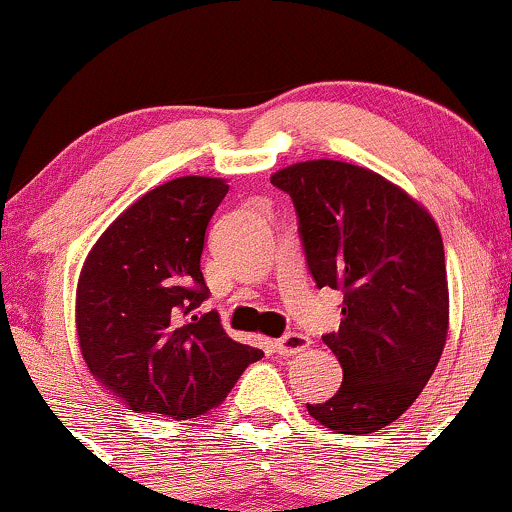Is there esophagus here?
<instances>
[{
  "instance_id": "esophagus-1",
  "label": "esophagus",
  "mask_w": 512,
  "mask_h": 512,
  "mask_svg": "<svg viewBox=\"0 0 512 512\" xmlns=\"http://www.w3.org/2000/svg\"><path fill=\"white\" fill-rule=\"evenodd\" d=\"M310 346V339L303 337V334L298 332H289L284 334L281 339H276L274 342V349L279 351L281 356H293V354H301L303 349H308Z\"/></svg>"
}]
</instances>
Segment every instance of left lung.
Listing matches in <instances>:
<instances>
[{
  "label": "left lung",
  "instance_id": "1",
  "mask_svg": "<svg viewBox=\"0 0 512 512\" xmlns=\"http://www.w3.org/2000/svg\"><path fill=\"white\" fill-rule=\"evenodd\" d=\"M291 197L317 289L344 293L339 330L322 342L342 363L337 395L310 416L346 436L402 416L436 370L448 337V279L436 221L397 185L342 161L272 175Z\"/></svg>",
  "mask_w": 512,
  "mask_h": 512
}]
</instances>
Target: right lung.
Listing matches in <instances>:
<instances>
[{
  "label": "right lung",
  "mask_w": 512,
  "mask_h": 512,
  "mask_svg": "<svg viewBox=\"0 0 512 512\" xmlns=\"http://www.w3.org/2000/svg\"><path fill=\"white\" fill-rule=\"evenodd\" d=\"M219 178H175L139 197L88 252L76 332L88 370L137 414L195 419L219 407L262 351L223 332L202 260L226 197Z\"/></svg>",
  "instance_id": "right-lung-1"
}]
</instances>
